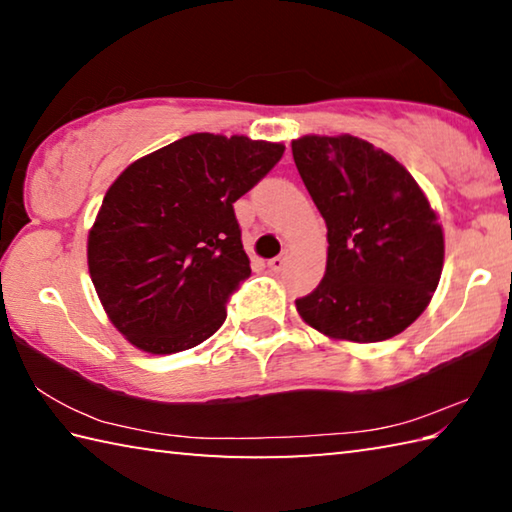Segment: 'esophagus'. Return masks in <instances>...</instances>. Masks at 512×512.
Masks as SVG:
<instances>
[{
	"label": "esophagus",
	"mask_w": 512,
	"mask_h": 512,
	"mask_svg": "<svg viewBox=\"0 0 512 512\" xmlns=\"http://www.w3.org/2000/svg\"><path fill=\"white\" fill-rule=\"evenodd\" d=\"M284 264H287V253L280 255V257H273L271 262H268V268H271V271H282Z\"/></svg>",
	"instance_id": "obj_1"
}]
</instances>
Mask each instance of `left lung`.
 I'll return each mask as SVG.
<instances>
[{
    "label": "left lung",
    "instance_id": "obj_1",
    "mask_svg": "<svg viewBox=\"0 0 512 512\" xmlns=\"http://www.w3.org/2000/svg\"><path fill=\"white\" fill-rule=\"evenodd\" d=\"M293 160L327 225V268L300 318L334 341L377 343L431 302L445 262L438 214L393 155L354 135H302Z\"/></svg>",
    "mask_w": 512,
    "mask_h": 512
}]
</instances>
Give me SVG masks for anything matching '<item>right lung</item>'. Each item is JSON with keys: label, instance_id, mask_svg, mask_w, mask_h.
<instances>
[{"label": "right lung", "instance_id": "add662e5", "mask_svg": "<svg viewBox=\"0 0 512 512\" xmlns=\"http://www.w3.org/2000/svg\"><path fill=\"white\" fill-rule=\"evenodd\" d=\"M284 144L194 133L119 173L88 235V268L110 323L137 350L173 354L223 325L250 275L232 203Z\"/></svg>", "mask_w": 512, "mask_h": 512}]
</instances>
